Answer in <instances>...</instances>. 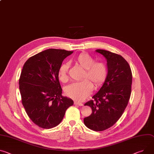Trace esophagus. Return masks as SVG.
Here are the masks:
<instances>
[{"mask_svg": "<svg viewBox=\"0 0 154 154\" xmlns=\"http://www.w3.org/2000/svg\"><path fill=\"white\" fill-rule=\"evenodd\" d=\"M74 104H75V105H77V106H83V104H82V103H79V102H77V101H75V102H74Z\"/></svg>", "mask_w": 154, "mask_h": 154, "instance_id": "obj_1", "label": "esophagus"}]
</instances>
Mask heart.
<instances>
[{
	"label": "heart",
	"mask_w": 154,
	"mask_h": 154,
	"mask_svg": "<svg viewBox=\"0 0 154 154\" xmlns=\"http://www.w3.org/2000/svg\"><path fill=\"white\" fill-rule=\"evenodd\" d=\"M75 63L84 69L81 82H75L65 88L66 94L71 98L81 101L91 93L93 85L96 88L101 87L106 80L109 68L107 65L101 61L95 62L94 59L87 53H80L75 59ZM69 64H62L58 71L59 80L63 83H66L69 80Z\"/></svg>",
	"instance_id": "b5f03b06"
}]
</instances>
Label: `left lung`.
I'll use <instances>...</instances> for the list:
<instances>
[{"instance_id": "left-lung-1", "label": "left lung", "mask_w": 154, "mask_h": 154, "mask_svg": "<svg viewBox=\"0 0 154 154\" xmlns=\"http://www.w3.org/2000/svg\"><path fill=\"white\" fill-rule=\"evenodd\" d=\"M107 59L109 74L100 91L85 104L91 114L84 119L88 128L101 131L112 126L127 107L131 92L132 72L128 63L121 55L104 50H96Z\"/></svg>"}]
</instances>
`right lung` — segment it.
Wrapping results in <instances>:
<instances>
[{"label":"right lung","mask_w":154,"mask_h":154,"mask_svg":"<svg viewBox=\"0 0 154 154\" xmlns=\"http://www.w3.org/2000/svg\"><path fill=\"white\" fill-rule=\"evenodd\" d=\"M73 51L48 49L30 57L19 79L21 102L30 119L39 127L49 129L62 121L67 109L74 104L62 96L58 71Z\"/></svg>","instance_id":"add662e5"}]
</instances>
